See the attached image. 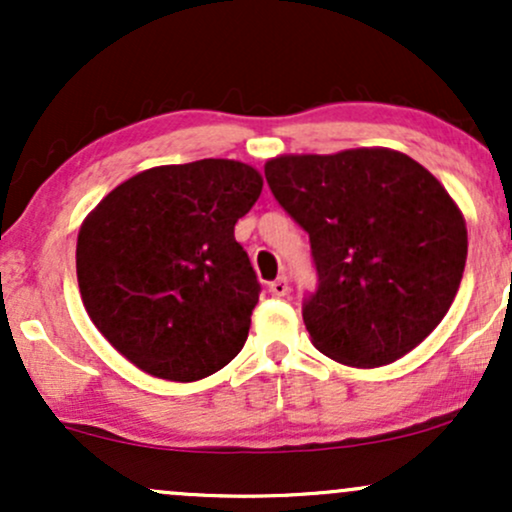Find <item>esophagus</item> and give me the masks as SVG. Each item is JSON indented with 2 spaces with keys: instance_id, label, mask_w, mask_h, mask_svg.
I'll use <instances>...</instances> for the list:
<instances>
[{
  "instance_id": "esophagus-1",
  "label": "esophagus",
  "mask_w": 512,
  "mask_h": 512,
  "mask_svg": "<svg viewBox=\"0 0 512 512\" xmlns=\"http://www.w3.org/2000/svg\"><path fill=\"white\" fill-rule=\"evenodd\" d=\"M269 291H272V296H286V293H289V279H286V276H279V279H274L272 284H269Z\"/></svg>"
}]
</instances>
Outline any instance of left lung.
Returning <instances> with one entry per match:
<instances>
[{"label":"left lung","mask_w":512,"mask_h":512,"mask_svg":"<svg viewBox=\"0 0 512 512\" xmlns=\"http://www.w3.org/2000/svg\"><path fill=\"white\" fill-rule=\"evenodd\" d=\"M264 178L310 236L317 289L303 322L317 351L378 368L436 330L460 289L467 226L421 163L392 149H349L272 158Z\"/></svg>","instance_id":"obj_1"}]
</instances>
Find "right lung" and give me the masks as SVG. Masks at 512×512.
Returning <instances> with one entry per match:
<instances>
[{
  "label": "right lung",
  "mask_w": 512,
  "mask_h": 512,
  "mask_svg": "<svg viewBox=\"0 0 512 512\" xmlns=\"http://www.w3.org/2000/svg\"><path fill=\"white\" fill-rule=\"evenodd\" d=\"M260 192L248 163L202 158L144 170L86 216L81 301L127 361L192 383L238 356L262 289L233 228Z\"/></svg>",
  "instance_id": "obj_1"
}]
</instances>
